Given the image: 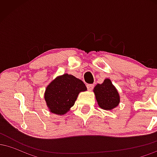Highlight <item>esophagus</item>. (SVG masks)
<instances>
[{"label":"esophagus","mask_w":157,"mask_h":157,"mask_svg":"<svg viewBox=\"0 0 157 157\" xmlns=\"http://www.w3.org/2000/svg\"><path fill=\"white\" fill-rule=\"evenodd\" d=\"M86 87H87V89L89 91H91L94 88V85L93 84H87L86 85Z\"/></svg>","instance_id":"1"}]
</instances>
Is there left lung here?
I'll use <instances>...</instances> for the list:
<instances>
[{"label":"left lung","mask_w":157,"mask_h":157,"mask_svg":"<svg viewBox=\"0 0 157 157\" xmlns=\"http://www.w3.org/2000/svg\"><path fill=\"white\" fill-rule=\"evenodd\" d=\"M98 105L102 109L111 110L118 105L120 95L109 79H105L102 84H97L94 89Z\"/></svg>","instance_id":"obj_1"}]
</instances>
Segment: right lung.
I'll return each mask as SVG.
<instances>
[{"instance_id": "add662e5", "label": "right lung", "mask_w": 157, "mask_h": 157, "mask_svg": "<svg viewBox=\"0 0 157 157\" xmlns=\"http://www.w3.org/2000/svg\"><path fill=\"white\" fill-rule=\"evenodd\" d=\"M86 89L82 80L65 74L57 77L47 86L45 100L52 113L63 115L74 105L79 93Z\"/></svg>"}]
</instances>
